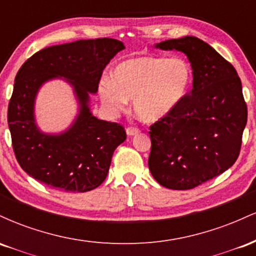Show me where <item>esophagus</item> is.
I'll return each instance as SVG.
<instances>
[{
  "instance_id": "esophagus-1",
  "label": "esophagus",
  "mask_w": 256,
  "mask_h": 256,
  "mask_svg": "<svg viewBox=\"0 0 256 256\" xmlns=\"http://www.w3.org/2000/svg\"><path fill=\"white\" fill-rule=\"evenodd\" d=\"M140 134V130L136 128H126V134L128 136H136V134Z\"/></svg>"
}]
</instances>
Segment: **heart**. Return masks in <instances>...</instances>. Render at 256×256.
<instances>
[{"label": "heart", "instance_id": "1", "mask_svg": "<svg viewBox=\"0 0 256 256\" xmlns=\"http://www.w3.org/2000/svg\"><path fill=\"white\" fill-rule=\"evenodd\" d=\"M194 71L184 58L137 55L120 61L110 78L98 84V96L110 112L122 110L132 100L134 114L146 122L171 116L192 90Z\"/></svg>", "mask_w": 256, "mask_h": 256}]
</instances>
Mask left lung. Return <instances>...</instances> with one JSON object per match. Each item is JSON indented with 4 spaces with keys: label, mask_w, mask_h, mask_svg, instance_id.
Returning a JSON list of instances; mask_svg holds the SVG:
<instances>
[{
    "label": "left lung",
    "mask_w": 256,
    "mask_h": 256,
    "mask_svg": "<svg viewBox=\"0 0 256 256\" xmlns=\"http://www.w3.org/2000/svg\"><path fill=\"white\" fill-rule=\"evenodd\" d=\"M186 55L192 89L171 116L150 126L148 166L158 184L189 190L236 162L246 124V104L236 70L210 44L185 36L155 44Z\"/></svg>",
    "instance_id": "obj_1"
}]
</instances>
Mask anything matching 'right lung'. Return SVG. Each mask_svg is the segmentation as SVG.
<instances>
[{"label":"right lung","mask_w":256,"mask_h":256,"mask_svg":"<svg viewBox=\"0 0 256 256\" xmlns=\"http://www.w3.org/2000/svg\"><path fill=\"white\" fill-rule=\"evenodd\" d=\"M125 49L113 38L79 40L46 46L20 67L8 106V126L16 158L32 178L55 189L86 192L104 183L116 146L126 134L116 122L92 116L90 95L108 62ZM60 78L72 88L78 110L61 132H44L34 107L40 88Z\"/></svg>","instance_id":"obj_1"}]
</instances>
